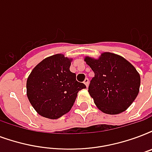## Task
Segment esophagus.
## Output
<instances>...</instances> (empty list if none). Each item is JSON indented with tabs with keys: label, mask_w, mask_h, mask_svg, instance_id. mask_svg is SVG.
<instances>
[{
	"label": "esophagus",
	"mask_w": 152,
	"mask_h": 152,
	"mask_svg": "<svg viewBox=\"0 0 152 152\" xmlns=\"http://www.w3.org/2000/svg\"><path fill=\"white\" fill-rule=\"evenodd\" d=\"M84 84L86 85V87L88 86V83H89V80H88V78L85 79V80H84Z\"/></svg>",
	"instance_id": "1"
}]
</instances>
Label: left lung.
Segmentation results:
<instances>
[{
	"label": "left lung",
	"mask_w": 152,
	"mask_h": 152,
	"mask_svg": "<svg viewBox=\"0 0 152 152\" xmlns=\"http://www.w3.org/2000/svg\"><path fill=\"white\" fill-rule=\"evenodd\" d=\"M84 61L95 73L88 92L99 109L110 115L124 112L140 91V76L135 67L111 53H102L97 60L87 56Z\"/></svg>",
	"instance_id": "1"
}]
</instances>
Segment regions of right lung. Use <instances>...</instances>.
Returning a JSON list of instances; mask_svg holds the SVG:
<instances>
[{
  "instance_id": "obj_1",
  "label": "right lung",
  "mask_w": 152,
  "mask_h": 152,
  "mask_svg": "<svg viewBox=\"0 0 152 152\" xmlns=\"http://www.w3.org/2000/svg\"><path fill=\"white\" fill-rule=\"evenodd\" d=\"M71 59L62 54L45 58L36 66L27 80V96L37 113L56 120L68 113L80 90L85 84L70 71Z\"/></svg>"
}]
</instances>
